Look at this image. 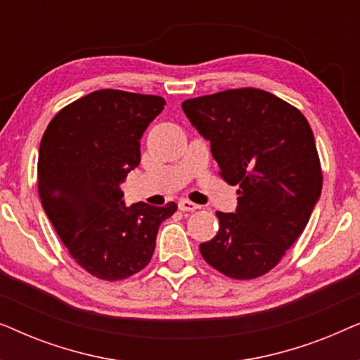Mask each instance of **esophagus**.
Here are the masks:
<instances>
[{"instance_id": "esophagus-1", "label": "esophagus", "mask_w": 360, "mask_h": 360, "mask_svg": "<svg viewBox=\"0 0 360 360\" xmlns=\"http://www.w3.org/2000/svg\"><path fill=\"white\" fill-rule=\"evenodd\" d=\"M179 208L181 211H195V210H198L200 206L196 203H191V201H188V200H180L179 201Z\"/></svg>"}]
</instances>
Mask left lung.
Wrapping results in <instances>:
<instances>
[{
	"mask_svg": "<svg viewBox=\"0 0 360 360\" xmlns=\"http://www.w3.org/2000/svg\"><path fill=\"white\" fill-rule=\"evenodd\" d=\"M181 108L210 142L221 176L239 185L238 208L216 213L218 234L200 252L231 278H257L292 248L321 196L311 127L297 108L257 88L193 98Z\"/></svg>",
	"mask_w": 360,
	"mask_h": 360,
	"instance_id": "left-lung-1",
	"label": "left lung"
}]
</instances>
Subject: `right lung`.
Masks as SVG:
<instances>
[{"mask_svg": "<svg viewBox=\"0 0 360 360\" xmlns=\"http://www.w3.org/2000/svg\"><path fill=\"white\" fill-rule=\"evenodd\" d=\"M164 105L160 96L98 90L63 108L42 136V208L75 262L98 278L122 280L144 269L160 223L176 211L174 201L126 206L121 190Z\"/></svg>", "mask_w": 360, "mask_h": 360, "instance_id": "1", "label": "right lung"}]
</instances>
